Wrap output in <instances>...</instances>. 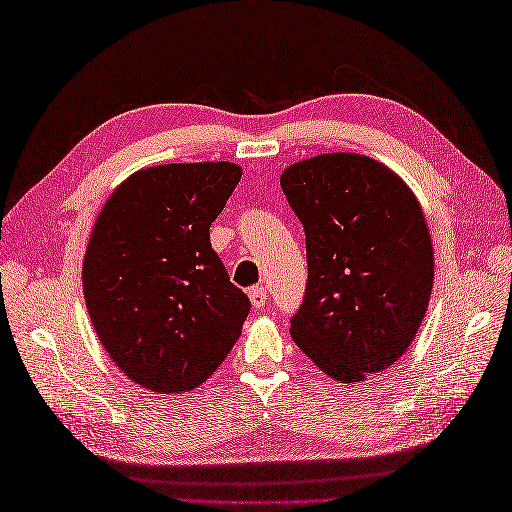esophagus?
<instances>
[{
	"mask_svg": "<svg viewBox=\"0 0 512 512\" xmlns=\"http://www.w3.org/2000/svg\"><path fill=\"white\" fill-rule=\"evenodd\" d=\"M248 297H250V303H253V308H264L266 306V288L264 286H253L248 290Z\"/></svg>",
	"mask_w": 512,
	"mask_h": 512,
	"instance_id": "34e87169",
	"label": "esophagus"
}]
</instances>
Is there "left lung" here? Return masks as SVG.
<instances>
[{
  "label": "left lung",
  "mask_w": 512,
  "mask_h": 512,
  "mask_svg": "<svg viewBox=\"0 0 512 512\" xmlns=\"http://www.w3.org/2000/svg\"><path fill=\"white\" fill-rule=\"evenodd\" d=\"M281 189L306 231L308 255L292 339L343 383L394 365L433 288V246L416 195L383 162L341 151L290 165Z\"/></svg>",
  "instance_id": "8db88e82"
}]
</instances>
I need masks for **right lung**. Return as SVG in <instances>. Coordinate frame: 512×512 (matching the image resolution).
Segmentation results:
<instances>
[{
	"mask_svg": "<svg viewBox=\"0 0 512 512\" xmlns=\"http://www.w3.org/2000/svg\"><path fill=\"white\" fill-rule=\"evenodd\" d=\"M239 178L233 162L140 169L96 217L83 259L85 306L105 352L140 387L191 391L242 334L250 301L209 235Z\"/></svg>",
	"mask_w": 512,
	"mask_h": 512,
	"instance_id": "obj_1",
	"label": "right lung"
}]
</instances>
